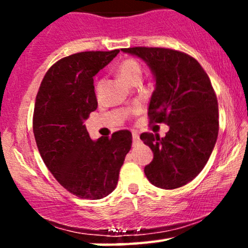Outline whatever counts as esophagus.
I'll return each instance as SVG.
<instances>
[{"instance_id":"esophagus-1","label":"esophagus","mask_w":248,"mask_h":248,"mask_svg":"<svg viewBox=\"0 0 248 248\" xmlns=\"http://www.w3.org/2000/svg\"><path fill=\"white\" fill-rule=\"evenodd\" d=\"M140 141V135H139L138 132H133V143L136 144Z\"/></svg>"}]
</instances>
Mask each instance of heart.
Masks as SVG:
<instances>
[{"label":"heart","mask_w":248,"mask_h":248,"mask_svg":"<svg viewBox=\"0 0 248 248\" xmlns=\"http://www.w3.org/2000/svg\"><path fill=\"white\" fill-rule=\"evenodd\" d=\"M118 75L122 81H124L126 84H129V82L135 80V79L141 78V65L135 59H124L118 66ZM99 87H100V81L96 85V90H99Z\"/></svg>","instance_id":"obj_1"}]
</instances>
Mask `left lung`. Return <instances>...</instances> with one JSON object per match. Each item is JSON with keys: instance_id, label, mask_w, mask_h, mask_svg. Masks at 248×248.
Wrapping results in <instances>:
<instances>
[{"instance_id": "obj_1", "label": "left lung", "mask_w": 248, "mask_h": 248, "mask_svg": "<svg viewBox=\"0 0 248 248\" xmlns=\"http://www.w3.org/2000/svg\"><path fill=\"white\" fill-rule=\"evenodd\" d=\"M124 53L148 65L155 79L148 115L164 122V138L143 133L140 139L153 150L144 167L153 186L176 189L191 182L205 167L217 141L218 101L211 81L195 58L163 47H129Z\"/></svg>"}]
</instances>
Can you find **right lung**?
<instances>
[{"label":"right lung","mask_w":248,"mask_h":248,"mask_svg":"<svg viewBox=\"0 0 248 248\" xmlns=\"http://www.w3.org/2000/svg\"><path fill=\"white\" fill-rule=\"evenodd\" d=\"M120 50L87 51L61 59L43 79L33 110V135L45 166L80 198L101 199L116 187L132 133L92 140L84 121L98 107L93 77Z\"/></svg>","instance_id":"obj_1"}]
</instances>
